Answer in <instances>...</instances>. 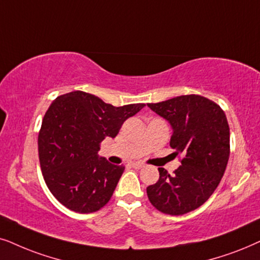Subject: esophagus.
Here are the masks:
<instances>
[{"instance_id": "1", "label": "esophagus", "mask_w": 260, "mask_h": 260, "mask_svg": "<svg viewBox=\"0 0 260 260\" xmlns=\"http://www.w3.org/2000/svg\"><path fill=\"white\" fill-rule=\"evenodd\" d=\"M131 165H132L134 169H143L144 166H145V164H143V162H139V161H133V162H131Z\"/></svg>"}]
</instances>
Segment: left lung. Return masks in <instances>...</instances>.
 <instances>
[{
  "instance_id": "obj_1",
  "label": "left lung",
  "mask_w": 260,
  "mask_h": 260,
  "mask_svg": "<svg viewBox=\"0 0 260 260\" xmlns=\"http://www.w3.org/2000/svg\"><path fill=\"white\" fill-rule=\"evenodd\" d=\"M147 106L170 123V146L184 154L174 175L158 169V182L146 189L148 200L159 212L182 215L202 206L224 174L230 158L226 114L200 95L177 96Z\"/></svg>"
}]
</instances>
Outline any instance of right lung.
<instances>
[{
  "label": "right lung",
  "mask_w": 260,
  "mask_h": 260,
  "mask_svg": "<svg viewBox=\"0 0 260 260\" xmlns=\"http://www.w3.org/2000/svg\"><path fill=\"white\" fill-rule=\"evenodd\" d=\"M144 107H114L84 91L58 96L51 103L38 150L45 183L61 205L85 214L108 203L124 166L100 157V145L107 137L115 138L124 121Z\"/></svg>",
  "instance_id": "add662e5"
}]
</instances>
